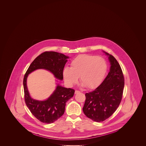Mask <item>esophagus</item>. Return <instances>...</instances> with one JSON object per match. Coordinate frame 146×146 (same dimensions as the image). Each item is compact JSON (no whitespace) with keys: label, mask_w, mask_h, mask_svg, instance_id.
Masks as SVG:
<instances>
[{"label":"esophagus","mask_w":146,"mask_h":146,"mask_svg":"<svg viewBox=\"0 0 146 146\" xmlns=\"http://www.w3.org/2000/svg\"><path fill=\"white\" fill-rule=\"evenodd\" d=\"M80 91L78 90H76L75 91V94H78V93H79Z\"/></svg>","instance_id":"34e87169"}]
</instances>
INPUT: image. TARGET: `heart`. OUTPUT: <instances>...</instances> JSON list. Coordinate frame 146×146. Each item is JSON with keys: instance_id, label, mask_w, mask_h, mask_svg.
Instances as JSON below:
<instances>
[{"instance_id": "1", "label": "heart", "mask_w": 146, "mask_h": 146, "mask_svg": "<svg viewBox=\"0 0 146 146\" xmlns=\"http://www.w3.org/2000/svg\"><path fill=\"white\" fill-rule=\"evenodd\" d=\"M63 71L64 80L68 86L76 83L78 78L88 89H94L102 81L107 70V63L101 57L82 55L74 58Z\"/></svg>"}]
</instances>
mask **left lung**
I'll return each instance as SVG.
<instances>
[{
	"instance_id": "obj_1",
	"label": "left lung",
	"mask_w": 146,
	"mask_h": 146,
	"mask_svg": "<svg viewBox=\"0 0 146 146\" xmlns=\"http://www.w3.org/2000/svg\"><path fill=\"white\" fill-rule=\"evenodd\" d=\"M111 63L110 72L103 82L94 90L85 94L83 111L85 115L96 122L110 118L121 102L124 87L123 71L113 56L106 52Z\"/></svg>"
}]
</instances>
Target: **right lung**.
I'll list each match as a JSON object with an SVG mask.
<instances>
[{"instance_id": "add662e5", "label": "right lung", "mask_w": 146, "mask_h": 146, "mask_svg": "<svg viewBox=\"0 0 146 146\" xmlns=\"http://www.w3.org/2000/svg\"><path fill=\"white\" fill-rule=\"evenodd\" d=\"M68 58L55 51H45L35 58L25 74L23 84L25 103L32 114L43 123H52L62 115L66 104L73 96L75 90L57 85L55 90L46 100H35L31 97L28 92L27 76L35 70L45 69L52 73L57 79L62 80L63 71Z\"/></svg>"}]
</instances>
